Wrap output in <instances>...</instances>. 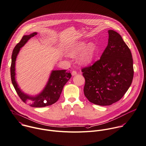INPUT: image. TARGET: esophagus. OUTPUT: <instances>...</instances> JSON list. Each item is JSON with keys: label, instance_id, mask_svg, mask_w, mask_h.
<instances>
[{"label": "esophagus", "instance_id": "1", "mask_svg": "<svg viewBox=\"0 0 146 146\" xmlns=\"http://www.w3.org/2000/svg\"><path fill=\"white\" fill-rule=\"evenodd\" d=\"M76 74H77V72H76V71H75V70L72 71V76H74V75H76Z\"/></svg>", "mask_w": 146, "mask_h": 146}]
</instances>
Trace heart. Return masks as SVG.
<instances>
[{"mask_svg":"<svg viewBox=\"0 0 146 146\" xmlns=\"http://www.w3.org/2000/svg\"><path fill=\"white\" fill-rule=\"evenodd\" d=\"M96 51V46L94 43H90L86 46L85 42H79L72 46L69 50V55L72 57L78 56L83 52L79 58V62L83 65L90 64L93 60Z\"/></svg>","mask_w":146,"mask_h":146,"instance_id":"obj_1","label":"heart"}]
</instances>
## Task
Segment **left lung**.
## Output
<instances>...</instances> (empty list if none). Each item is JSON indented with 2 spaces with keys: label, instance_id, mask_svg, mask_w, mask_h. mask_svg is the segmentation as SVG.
<instances>
[{
  "label": "left lung",
  "instance_id": "1",
  "mask_svg": "<svg viewBox=\"0 0 146 146\" xmlns=\"http://www.w3.org/2000/svg\"><path fill=\"white\" fill-rule=\"evenodd\" d=\"M108 32V45L100 59L82 69L85 78L84 95L90 102L99 106H110L119 101L133 77L129 48L117 33Z\"/></svg>",
  "mask_w": 146,
  "mask_h": 146
}]
</instances>
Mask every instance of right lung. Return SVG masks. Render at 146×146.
Here are the masks:
<instances>
[{"mask_svg": "<svg viewBox=\"0 0 146 146\" xmlns=\"http://www.w3.org/2000/svg\"><path fill=\"white\" fill-rule=\"evenodd\" d=\"M37 34L34 33L29 35H25L19 43L15 47L11 57V78L12 83L20 98L25 103L33 107H43L52 105L58 101L62 93L63 88L71 78V74L69 71L55 70L52 71L49 80L43 91L35 96H31L23 93L18 87L15 80V66L17 56L21 50L26 42L32 37Z\"/></svg>", "mask_w": 146, "mask_h": 146, "instance_id": "1", "label": "right lung"}]
</instances>
